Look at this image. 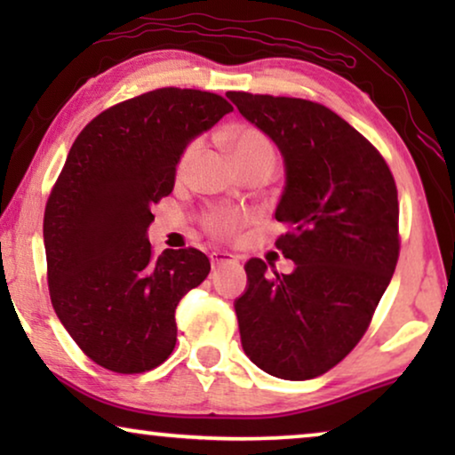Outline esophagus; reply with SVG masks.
<instances>
[{"mask_svg":"<svg viewBox=\"0 0 455 455\" xmlns=\"http://www.w3.org/2000/svg\"><path fill=\"white\" fill-rule=\"evenodd\" d=\"M228 263H238V259H235L234 254L226 252V251L211 252V265H213V267H221V265H228Z\"/></svg>","mask_w":455,"mask_h":455,"instance_id":"obj_1","label":"esophagus"}]
</instances>
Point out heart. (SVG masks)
Masks as SVG:
<instances>
[{"label": "heart", "instance_id": "b5f03b06", "mask_svg": "<svg viewBox=\"0 0 455 455\" xmlns=\"http://www.w3.org/2000/svg\"><path fill=\"white\" fill-rule=\"evenodd\" d=\"M226 142L229 151L234 153V157L238 159L240 167L251 165V164H265V165H275V148H273L271 140L260 132L257 128H234L226 134ZM198 145L192 142L190 147H186L182 157L178 161V172L188 170L192 157H195ZM207 229L217 238H228L244 223V215L240 211L234 209H217L213 213L207 215Z\"/></svg>", "mask_w": 455, "mask_h": 455}]
</instances>
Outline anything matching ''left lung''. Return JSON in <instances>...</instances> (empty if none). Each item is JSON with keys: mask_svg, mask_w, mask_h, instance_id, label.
Masks as SVG:
<instances>
[{"mask_svg": "<svg viewBox=\"0 0 455 455\" xmlns=\"http://www.w3.org/2000/svg\"><path fill=\"white\" fill-rule=\"evenodd\" d=\"M242 116L275 142L285 186L277 240L294 271L244 265L234 302L244 354L277 379L319 377L363 338L395 271L397 190L387 164L358 130L307 99L228 92ZM273 267V265H271Z\"/></svg>", "mask_w": 455, "mask_h": 455, "instance_id": "1", "label": "left lung"}]
</instances>
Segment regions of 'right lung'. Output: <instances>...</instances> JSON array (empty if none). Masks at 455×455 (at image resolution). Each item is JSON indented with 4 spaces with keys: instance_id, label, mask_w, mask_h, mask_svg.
Masks as SVG:
<instances>
[{
    "instance_id": "1",
    "label": "right lung",
    "mask_w": 455,
    "mask_h": 455,
    "mask_svg": "<svg viewBox=\"0 0 455 455\" xmlns=\"http://www.w3.org/2000/svg\"><path fill=\"white\" fill-rule=\"evenodd\" d=\"M232 111L195 89H157L86 124L49 195L43 220L49 296L86 356L114 372H145L176 346V307L211 263L196 248L155 259L153 204L176 184L196 136Z\"/></svg>"
}]
</instances>
